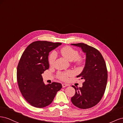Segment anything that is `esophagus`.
Returning <instances> with one entry per match:
<instances>
[{"label":"esophagus","mask_w":123,"mask_h":123,"mask_svg":"<svg viewBox=\"0 0 123 123\" xmlns=\"http://www.w3.org/2000/svg\"><path fill=\"white\" fill-rule=\"evenodd\" d=\"M68 86V84H62V88H65V87H67Z\"/></svg>","instance_id":"1"}]
</instances>
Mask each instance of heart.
<instances>
[{
  "instance_id": "1",
  "label": "heart",
  "mask_w": 123,
  "mask_h": 123,
  "mask_svg": "<svg viewBox=\"0 0 123 123\" xmlns=\"http://www.w3.org/2000/svg\"><path fill=\"white\" fill-rule=\"evenodd\" d=\"M61 52L63 56L69 61L74 60V61L77 63H80L81 62V59L79 56L78 51L74 49L72 47L69 46L63 47L61 50ZM56 58V53L55 51H53L51 52L49 56V62L51 66L54 64ZM73 74L74 73L72 71H68L64 72H59L57 75L60 80H66L69 77L72 76Z\"/></svg>"
}]
</instances>
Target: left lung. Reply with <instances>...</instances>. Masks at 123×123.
Masks as SVG:
<instances>
[{
    "label": "left lung",
    "mask_w": 123,
    "mask_h": 123,
    "mask_svg": "<svg viewBox=\"0 0 123 123\" xmlns=\"http://www.w3.org/2000/svg\"><path fill=\"white\" fill-rule=\"evenodd\" d=\"M81 48L86 55L85 67L77 76L84 79L83 87L76 88L71 98L74 106L80 109H88L98 104L104 95L106 87L108 73L105 60L99 51L84 43H72Z\"/></svg>",
    "instance_id": "left-lung-1"
}]
</instances>
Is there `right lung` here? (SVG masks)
Returning a JSON list of instances; mask_svg holds the SVG:
<instances>
[{"label": "right lung", "mask_w": 123, "mask_h": 123, "mask_svg": "<svg viewBox=\"0 0 123 123\" xmlns=\"http://www.w3.org/2000/svg\"><path fill=\"white\" fill-rule=\"evenodd\" d=\"M61 44L36 41L30 44L21 55L17 68L18 87L24 98L32 106L43 108L49 105L62 88L58 83L45 85L42 76L49 68V52Z\"/></svg>", "instance_id": "add662e5"}]
</instances>
